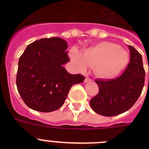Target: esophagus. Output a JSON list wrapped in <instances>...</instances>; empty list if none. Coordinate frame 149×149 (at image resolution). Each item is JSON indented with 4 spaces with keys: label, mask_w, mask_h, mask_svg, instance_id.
<instances>
[{
    "label": "esophagus",
    "mask_w": 149,
    "mask_h": 149,
    "mask_svg": "<svg viewBox=\"0 0 149 149\" xmlns=\"http://www.w3.org/2000/svg\"><path fill=\"white\" fill-rule=\"evenodd\" d=\"M92 81V80H91L90 78H89V77H86V78H85V83H87V82H89V81Z\"/></svg>",
    "instance_id": "1"
}]
</instances>
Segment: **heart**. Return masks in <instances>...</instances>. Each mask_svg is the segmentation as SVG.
<instances>
[{
	"instance_id": "b5f03b06",
	"label": "heart",
	"mask_w": 149,
	"mask_h": 149,
	"mask_svg": "<svg viewBox=\"0 0 149 149\" xmlns=\"http://www.w3.org/2000/svg\"><path fill=\"white\" fill-rule=\"evenodd\" d=\"M72 61L81 71L87 66L95 67L97 75L102 78H113L125 68L129 62L127 51L112 42H100L85 50L81 56L76 50L70 51Z\"/></svg>"
}]
</instances>
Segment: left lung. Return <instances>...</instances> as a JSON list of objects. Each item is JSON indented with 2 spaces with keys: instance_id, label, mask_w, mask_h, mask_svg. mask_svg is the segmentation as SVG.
<instances>
[{
  "instance_id": "8db88e82",
  "label": "left lung",
  "mask_w": 149,
  "mask_h": 149,
  "mask_svg": "<svg viewBox=\"0 0 149 149\" xmlns=\"http://www.w3.org/2000/svg\"><path fill=\"white\" fill-rule=\"evenodd\" d=\"M128 48L130 63L120 77L95 80L99 93L89 104L96 113L104 116L119 115L131 108L141 95L146 74L142 55L132 46Z\"/></svg>"
}]
</instances>
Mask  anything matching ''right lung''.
<instances>
[{
    "instance_id": "obj_1",
    "label": "right lung",
    "mask_w": 149,
    "mask_h": 149,
    "mask_svg": "<svg viewBox=\"0 0 149 149\" xmlns=\"http://www.w3.org/2000/svg\"><path fill=\"white\" fill-rule=\"evenodd\" d=\"M67 48L61 38H44L29 45L20 56L17 89L30 108L44 113L58 110L74 84L84 82V76L63 67L69 61Z\"/></svg>"
}]
</instances>
